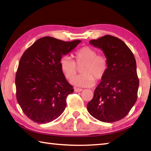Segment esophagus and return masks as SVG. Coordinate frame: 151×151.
Listing matches in <instances>:
<instances>
[{"label":"esophagus","instance_id":"obj_1","mask_svg":"<svg viewBox=\"0 0 151 151\" xmlns=\"http://www.w3.org/2000/svg\"><path fill=\"white\" fill-rule=\"evenodd\" d=\"M82 91H83V89H82V88H76V87L75 88V91L76 92V93H78V92H81Z\"/></svg>","mask_w":151,"mask_h":151}]
</instances>
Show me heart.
Instances as JSON below:
<instances>
[{"mask_svg": "<svg viewBox=\"0 0 151 151\" xmlns=\"http://www.w3.org/2000/svg\"><path fill=\"white\" fill-rule=\"evenodd\" d=\"M75 62L68 56L60 60L61 71L68 80L72 79L81 68V75L74 78L71 83L81 87L92 86L96 81H101L107 73L109 61L104 55H98L97 51L89 47H84L75 53Z\"/></svg>", "mask_w": 151, "mask_h": 151, "instance_id": "1", "label": "heart"}]
</instances>
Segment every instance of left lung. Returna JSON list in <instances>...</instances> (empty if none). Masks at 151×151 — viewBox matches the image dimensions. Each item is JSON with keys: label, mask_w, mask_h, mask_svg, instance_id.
I'll return each instance as SVG.
<instances>
[{"label": "left lung", "mask_w": 151, "mask_h": 151, "mask_svg": "<svg viewBox=\"0 0 151 151\" xmlns=\"http://www.w3.org/2000/svg\"><path fill=\"white\" fill-rule=\"evenodd\" d=\"M90 44L103 51L109 68L94 90L87 110L100 121H118L127 115L137 101L139 81L136 60L127 45L113 36L91 40Z\"/></svg>", "instance_id": "8db88e82"}]
</instances>
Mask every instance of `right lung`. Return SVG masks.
Returning a JSON list of instances; mask_svg holds the SVG:
<instances>
[{
  "instance_id": "right-lung-1",
  "label": "right lung",
  "mask_w": 151,
  "mask_h": 151,
  "mask_svg": "<svg viewBox=\"0 0 151 151\" xmlns=\"http://www.w3.org/2000/svg\"><path fill=\"white\" fill-rule=\"evenodd\" d=\"M81 41L65 42L45 37L24 51L16 73V96L28 118L45 124L57 119L66 106L73 86L66 81L60 60Z\"/></svg>"
}]
</instances>
